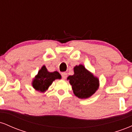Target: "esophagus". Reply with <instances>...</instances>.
Masks as SVG:
<instances>
[{"label":"esophagus","mask_w":132,"mask_h":132,"mask_svg":"<svg viewBox=\"0 0 132 132\" xmlns=\"http://www.w3.org/2000/svg\"><path fill=\"white\" fill-rule=\"evenodd\" d=\"M61 76H62V78H63V79H65L66 78V77H67V73H66V72H62Z\"/></svg>","instance_id":"esophagus-1"}]
</instances>
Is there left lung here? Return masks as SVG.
Masks as SVG:
<instances>
[{
  "mask_svg": "<svg viewBox=\"0 0 132 132\" xmlns=\"http://www.w3.org/2000/svg\"><path fill=\"white\" fill-rule=\"evenodd\" d=\"M74 74L69 76L67 79L72 86L74 94L80 99L90 97L97 90L99 81L83 65L79 64L74 68Z\"/></svg>",
  "mask_w": 132,
  "mask_h": 132,
  "instance_id": "1",
  "label": "left lung"
}]
</instances>
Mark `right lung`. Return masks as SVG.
<instances>
[{
  "label": "right lung",
  "mask_w": 132,
  "mask_h": 132,
  "mask_svg": "<svg viewBox=\"0 0 132 132\" xmlns=\"http://www.w3.org/2000/svg\"><path fill=\"white\" fill-rule=\"evenodd\" d=\"M61 78V76L57 71L49 72L45 66H43L33 79L32 86L35 90L44 92L48 89L53 81L57 79H60Z\"/></svg>",
  "instance_id": "right-lung-1"
}]
</instances>
